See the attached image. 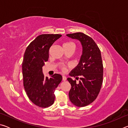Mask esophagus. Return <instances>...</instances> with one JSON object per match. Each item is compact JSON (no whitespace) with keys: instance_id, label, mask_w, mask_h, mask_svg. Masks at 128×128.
I'll return each mask as SVG.
<instances>
[{"instance_id":"esophagus-1","label":"esophagus","mask_w":128,"mask_h":128,"mask_svg":"<svg viewBox=\"0 0 128 128\" xmlns=\"http://www.w3.org/2000/svg\"><path fill=\"white\" fill-rule=\"evenodd\" d=\"M62 80H63L64 81H66V77L65 76H62Z\"/></svg>"}]
</instances>
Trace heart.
I'll use <instances>...</instances> for the list:
<instances>
[{"label":"heart","mask_w":128,"mask_h":128,"mask_svg":"<svg viewBox=\"0 0 128 128\" xmlns=\"http://www.w3.org/2000/svg\"><path fill=\"white\" fill-rule=\"evenodd\" d=\"M63 47L64 49H66V48H75V44L74 43L71 42H66L65 43L63 44ZM62 69L63 72H65L66 70V68H65L64 66H62Z\"/></svg>","instance_id":"1"}]
</instances>
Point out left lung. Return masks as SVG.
Here are the masks:
<instances>
[{
	"mask_svg": "<svg viewBox=\"0 0 128 128\" xmlns=\"http://www.w3.org/2000/svg\"><path fill=\"white\" fill-rule=\"evenodd\" d=\"M73 40L80 41L82 53L77 66L69 76L80 81L76 83L71 78L67 80L71 85L69 99L77 107H85L95 100L100 92L103 82V68L100 51L92 39L82 33L66 34Z\"/></svg>",
	"mask_w": 128,
	"mask_h": 128,
	"instance_id": "obj_1",
	"label": "left lung"
}]
</instances>
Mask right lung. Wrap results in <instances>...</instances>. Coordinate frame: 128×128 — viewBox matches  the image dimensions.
<instances>
[{"mask_svg": "<svg viewBox=\"0 0 128 128\" xmlns=\"http://www.w3.org/2000/svg\"><path fill=\"white\" fill-rule=\"evenodd\" d=\"M62 36L60 34H42L26 49L22 64L24 86L32 102L40 107L51 106L55 100L54 92L62 81V76L54 74L44 77L42 67L48 61L49 49Z\"/></svg>", "mask_w": 128, "mask_h": 128, "instance_id": "obj_1", "label": "right lung"}]
</instances>
